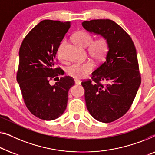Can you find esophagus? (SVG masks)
I'll return each mask as SVG.
<instances>
[{"label": "esophagus", "instance_id": "esophagus-1", "mask_svg": "<svg viewBox=\"0 0 155 155\" xmlns=\"http://www.w3.org/2000/svg\"><path fill=\"white\" fill-rule=\"evenodd\" d=\"M74 81H75V84H77V85H80L81 84V81H80L79 80L75 79Z\"/></svg>", "mask_w": 155, "mask_h": 155}]
</instances>
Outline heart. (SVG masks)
Segmentation results:
<instances>
[{
    "label": "heart",
    "instance_id": "heart-1",
    "mask_svg": "<svg viewBox=\"0 0 155 155\" xmlns=\"http://www.w3.org/2000/svg\"><path fill=\"white\" fill-rule=\"evenodd\" d=\"M73 41L80 47L86 48L89 55L95 61H101L104 58L109 49L108 41L104 37H100L93 41V36L86 31H78L73 35ZM64 43L63 41L60 47ZM58 56L60 53L58 52ZM94 68V64L91 61L82 63H74L67 68V72L70 77L80 79L86 77Z\"/></svg>",
    "mask_w": 155,
    "mask_h": 155
}]
</instances>
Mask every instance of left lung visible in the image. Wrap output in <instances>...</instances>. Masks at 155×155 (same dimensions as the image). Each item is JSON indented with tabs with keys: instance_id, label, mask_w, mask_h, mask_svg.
<instances>
[{
	"instance_id": "left-lung-1",
	"label": "left lung",
	"mask_w": 155,
	"mask_h": 155,
	"mask_svg": "<svg viewBox=\"0 0 155 155\" xmlns=\"http://www.w3.org/2000/svg\"><path fill=\"white\" fill-rule=\"evenodd\" d=\"M82 26L108 41L105 61L92 73V79L83 81L81 85L91 116L110 123L128 112L140 85L136 47L129 35L110 19L84 21ZM101 81L108 84L103 85Z\"/></svg>"
}]
</instances>
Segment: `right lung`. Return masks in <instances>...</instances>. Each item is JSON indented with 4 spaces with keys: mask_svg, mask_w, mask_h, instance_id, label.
Listing matches in <instances>:
<instances>
[{
    "mask_svg": "<svg viewBox=\"0 0 155 155\" xmlns=\"http://www.w3.org/2000/svg\"><path fill=\"white\" fill-rule=\"evenodd\" d=\"M70 26V21H41L26 36L19 48L17 81L27 109L43 120H54L63 114L68 91L74 85L69 76L58 78L53 86L49 83L60 74L61 68L55 67L56 53Z\"/></svg>",
    "mask_w": 155,
    "mask_h": 155,
    "instance_id": "add662e5",
    "label": "right lung"
}]
</instances>
